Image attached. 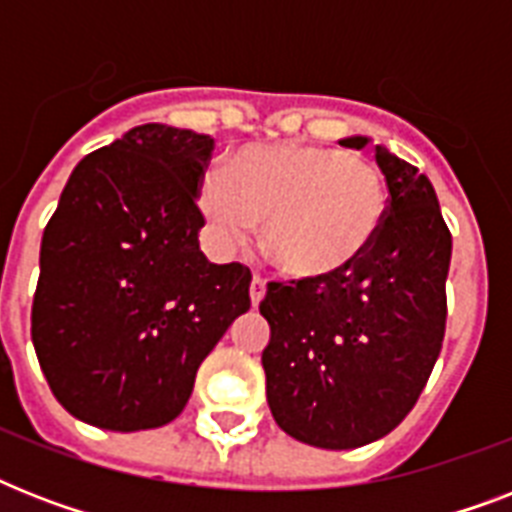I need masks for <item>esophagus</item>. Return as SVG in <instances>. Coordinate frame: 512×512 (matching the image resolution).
I'll list each match as a JSON object with an SVG mask.
<instances>
[{"label":"esophagus","instance_id":"esophagus-1","mask_svg":"<svg viewBox=\"0 0 512 512\" xmlns=\"http://www.w3.org/2000/svg\"><path fill=\"white\" fill-rule=\"evenodd\" d=\"M249 297H252V305H260V300L265 297V281L260 276L252 279V287H249Z\"/></svg>","mask_w":512,"mask_h":512}]
</instances>
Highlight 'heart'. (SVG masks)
I'll return each instance as SVG.
<instances>
[{
    "label": "heart",
    "instance_id": "b5f03b06",
    "mask_svg": "<svg viewBox=\"0 0 512 512\" xmlns=\"http://www.w3.org/2000/svg\"><path fill=\"white\" fill-rule=\"evenodd\" d=\"M199 209L225 249L247 247L263 223L271 263L295 279H329L372 247L388 209L369 159L308 143L247 146L199 183Z\"/></svg>",
    "mask_w": 512,
    "mask_h": 512
}]
</instances>
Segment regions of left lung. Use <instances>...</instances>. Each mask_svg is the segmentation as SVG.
I'll use <instances>...</instances> for the list:
<instances>
[{"label":"left lung","instance_id":"8db88e82","mask_svg":"<svg viewBox=\"0 0 512 512\" xmlns=\"http://www.w3.org/2000/svg\"><path fill=\"white\" fill-rule=\"evenodd\" d=\"M374 159L390 196L366 255L329 279L271 281L260 303L271 324L263 369L273 420L319 449L388 436L417 404L444 342L452 233L436 191L388 148H374Z\"/></svg>","mask_w":512,"mask_h":512}]
</instances>
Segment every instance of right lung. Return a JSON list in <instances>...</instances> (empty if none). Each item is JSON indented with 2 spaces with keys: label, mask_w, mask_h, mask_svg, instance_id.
<instances>
[{
  "label": "right lung",
  "mask_w": 512,
  "mask_h": 512,
  "mask_svg": "<svg viewBox=\"0 0 512 512\" xmlns=\"http://www.w3.org/2000/svg\"><path fill=\"white\" fill-rule=\"evenodd\" d=\"M212 148L209 135L140 124L68 177L42 236L31 340L76 420L119 433L172 422L201 361L249 311L247 265L199 249Z\"/></svg>",
  "instance_id": "add662e5"
}]
</instances>
